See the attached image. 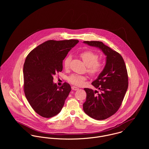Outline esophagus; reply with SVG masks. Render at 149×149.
Listing matches in <instances>:
<instances>
[{"instance_id":"34e87169","label":"esophagus","mask_w":149,"mask_h":149,"mask_svg":"<svg viewBox=\"0 0 149 149\" xmlns=\"http://www.w3.org/2000/svg\"><path fill=\"white\" fill-rule=\"evenodd\" d=\"M72 89L73 90H74V91H77V90H79V88H77V87H76V86H72Z\"/></svg>"}]
</instances>
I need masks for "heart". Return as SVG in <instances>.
I'll return each instance as SVG.
<instances>
[{"label":"heart","mask_w":149,"mask_h":149,"mask_svg":"<svg viewBox=\"0 0 149 149\" xmlns=\"http://www.w3.org/2000/svg\"><path fill=\"white\" fill-rule=\"evenodd\" d=\"M84 63L88 67V72L91 74L95 75L99 74L102 70L103 63L98 61L99 55L97 53L92 50H85L80 54ZM71 56H67L64 60V66L65 69H68L71 61ZM86 77L83 75L73 74L68 78V81L74 85H81L86 80Z\"/></svg>","instance_id":"1"}]
</instances>
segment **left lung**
Returning a JSON list of instances; mask_svg holds the SVG:
<instances>
[{"label": "left lung", "instance_id": "left-lung-1", "mask_svg": "<svg viewBox=\"0 0 149 149\" xmlns=\"http://www.w3.org/2000/svg\"><path fill=\"white\" fill-rule=\"evenodd\" d=\"M83 42L99 48L106 56L104 68L92 83L100 93L84 88L86 97L83 104L86 115L96 120H104L117 112L123 100L128 85L126 66L122 56L102 42Z\"/></svg>", "mask_w": 149, "mask_h": 149}]
</instances>
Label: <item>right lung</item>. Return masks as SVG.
<instances>
[{
  "label": "right lung",
  "mask_w": 149,
  "mask_h": 149,
  "mask_svg": "<svg viewBox=\"0 0 149 149\" xmlns=\"http://www.w3.org/2000/svg\"><path fill=\"white\" fill-rule=\"evenodd\" d=\"M78 40H49L34 49L23 65L24 92L33 109L49 118L60 112L71 91L67 83L58 86L53 76L63 70V61Z\"/></svg>",
  "instance_id": "1"
}]
</instances>
